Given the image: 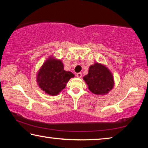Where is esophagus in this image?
Listing matches in <instances>:
<instances>
[{
  "instance_id": "obj_1",
  "label": "esophagus",
  "mask_w": 148,
  "mask_h": 148,
  "mask_svg": "<svg viewBox=\"0 0 148 148\" xmlns=\"http://www.w3.org/2000/svg\"><path fill=\"white\" fill-rule=\"evenodd\" d=\"M76 76L77 77H81L82 76V74L81 73V72H78V73L76 74Z\"/></svg>"
}]
</instances>
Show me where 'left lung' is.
<instances>
[{"instance_id":"8db88e82","label":"left lung","mask_w":148,"mask_h":148,"mask_svg":"<svg viewBox=\"0 0 148 148\" xmlns=\"http://www.w3.org/2000/svg\"><path fill=\"white\" fill-rule=\"evenodd\" d=\"M84 79L90 91L96 95L107 94L114 86L112 72L106 66L98 62L89 66L88 74Z\"/></svg>"}]
</instances>
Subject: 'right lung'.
<instances>
[{
  "label": "right lung",
  "instance_id": "right-lung-1",
  "mask_svg": "<svg viewBox=\"0 0 148 148\" xmlns=\"http://www.w3.org/2000/svg\"><path fill=\"white\" fill-rule=\"evenodd\" d=\"M74 77L71 72L64 71L61 60L51 57L39 70L36 81L40 88L47 94L55 96L64 89L69 80Z\"/></svg>",
  "mask_w": 148,
  "mask_h": 148
}]
</instances>
